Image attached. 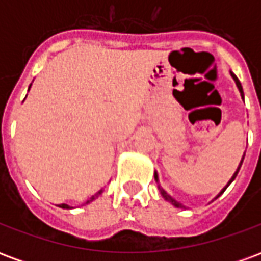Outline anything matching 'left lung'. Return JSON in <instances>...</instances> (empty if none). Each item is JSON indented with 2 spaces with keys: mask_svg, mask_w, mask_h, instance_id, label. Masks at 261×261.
Masks as SVG:
<instances>
[{
  "mask_svg": "<svg viewBox=\"0 0 261 261\" xmlns=\"http://www.w3.org/2000/svg\"><path fill=\"white\" fill-rule=\"evenodd\" d=\"M230 75H232V78H233V80H235L236 85H238V88H239V92H241L242 97H243V89H242L241 82H239V80H238V78H236V75L233 74V72H230ZM243 159H245V155H243V158H242L241 164H239V168H238V169H236V172H235V173H233V176H232V179H230V180H229V183H228V185H226V187L229 186L230 183H232V181H233V179H235V177H236V175H238V172H239V169H241L242 164H243ZM155 180L158 181V175H156V173H155ZM226 187H224V189H222V192L219 193V194H218V196H217V197L221 196V194H222V193H224L225 190H226ZM159 189H161V187H159ZM161 193H162V196L165 197V200H168V201L172 202V204H173V205H175V207H183V205H181V204H179V202L176 201V200H173V198H172V197H170L169 194H166V193H165L164 190H162V189H161Z\"/></svg>",
  "mask_w": 261,
  "mask_h": 261,
  "instance_id": "obj_1",
  "label": "left lung"
}]
</instances>
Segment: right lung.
<instances>
[{"mask_svg":"<svg viewBox=\"0 0 261 261\" xmlns=\"http://www.w3.org/2000/svg\"><path fill=\"white\" fill-rule=\"evenodd\" d=\"M100 193H102V190H100V192L97 193L96 196H93V197H92V198H89V200H88V201H86V204H88V202H91L92 200H95V198H96V197L99 196V194H100ZM59 207H61V208H69V205H67V204H60Z\"/></svg>","mask_w":261,"mask_h":261,"instance_id":"add662e5","label":"right lung"}]
</instances>
